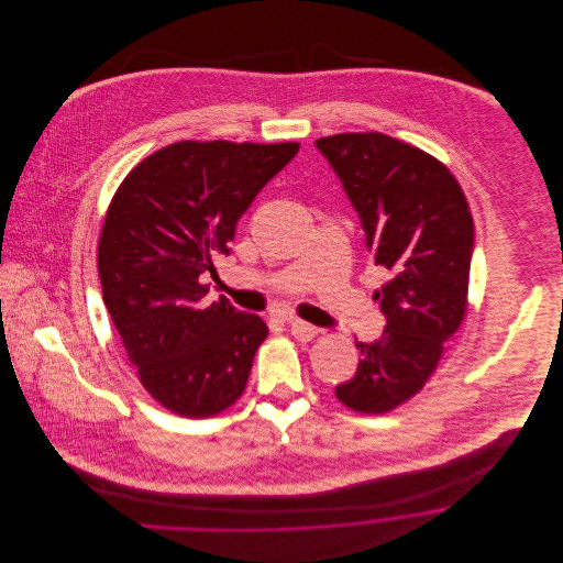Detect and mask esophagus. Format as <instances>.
<instances>
[{"mask_svg":"<svg viewBox=\"0 0 563 563\" xmlns=\"http://www.w3.org/2000/svg\"><path fill=\"white\" fill-rule=\"evenodd\" d=\"M288 329H290L292 335H295L297 340H301V342H308V340H312V338L319 333V329H317L314 324L301 321V319H288Z\"/></svg>","mask_w":563,"mask_h":563,"instance_id":"34e87169","label":"esophagus"}]
</instances>
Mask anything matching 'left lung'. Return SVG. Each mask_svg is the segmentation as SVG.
Here are the masks:
<instances>
[{"label":"left lung","mask_w":563,"mask_h":563,"mask_svg":"<svg viewBox=\"0 0 563 563\" xmlns=\"http://www.w3.org/2000/svg\"><path fill=\"white\" fill-rule=\"evenodd\" d=\"M317 147L353 203L366 246L390 279L375 290L386 329L355 342L360 364L335 397L362 413L411 399L464 321L475 249L468 201L433 156L379 132L335 134Z\"/></svg>","instance_id":"8db88e82"}]
</instances>
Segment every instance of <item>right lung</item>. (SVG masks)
Wrapping results in <instances>:
<instances>
[{"instance_id": "add662e5", "label": "right lung", "mask_w": 563, "mask_h": 563, "mask_svg": "<svg viewBox=\"0 0 563 563\" xmlns=\"http://www.w3.org/2000/svg\"><path fill=\"white\" fill-rule=\"evenodd\" d=\"M297 152L181 141L134 166L112 197L97 257L103 303L145 390L179 416H214L246 386L268 327L225 297L206 306L203 279Z\"/></svg>"}]
</instances>
